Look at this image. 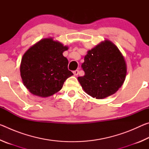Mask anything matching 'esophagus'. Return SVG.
I'll use <instances>...</instances> for the list:
<instances>
[{
  "instance_id": "esophagus-1",
  "label": "esophagus",
  "mask_w": 149,
  "mask_h": 149,
  "mask_svg": "<svg viewBox=\"0 0 149 149\" xmlns=\"http://www.w3.org/2000/svg\"><path fill=\"white\" fill-rule=\"evenodd\" d=\"M73 73H74V74L75 75H77L78 74H79V70H75V71L73 72Z\"/></svg>"
}]
</instances>
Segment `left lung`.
I'll list each match as a JSON object with an SVG mask.
<instances>
[{"label":"left lung","mask_w":149,"mask_h":149,"mask_svg":"<svg viewBox=\"0 0 149 149\" xmlns=\"http://www.w3.org/2000/svg\"><path fill=\"white\" fill-rule=\"evenodd\" d=\"M81 67L84 76L78 80L88 95L97 99L112 95L122 86L126 75L123 56L116 45L105 41L89 50Z\"/></svg>","instance_id":"1"}]
</instances>
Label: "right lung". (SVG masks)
Masks as SVG:
<instances>
[{
	"mask_svg": "<svg viewBox=\"0 0 149 149\" xmlns=\"http://www.w3.org/2000/svg\"><path fill=\"white\" fill-rule=\"evenodd\" d=\"M68 50L52 39L41 40L27 50L22 59L20 73L29 92L41 97H50L62 89L73 73L68 68V60L63 56Z\"/></svg>",
	"mask_w": 149,
	"mask_h": 149,
	"instance_id": "right-lung-1",
	"label": "right lung"
}]
</instances>
